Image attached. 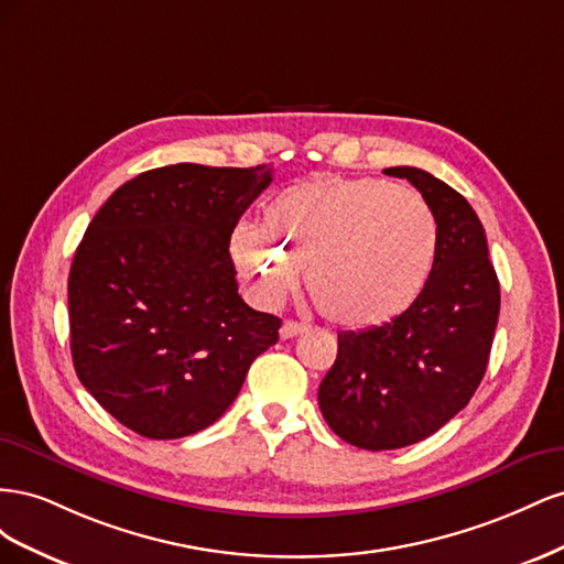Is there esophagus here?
I'll return each mask as SVG.
<instances>
[{
    "label": "esophagus",
    "mask_w": 564,
    "mask_h": 564,
    "mask_svg": "<svg viewBox=\"0 0 564 564\" xmlns=\"http://www.w3.org/2000/svg\"><path fill=\"white\" fill-rule=\"evenodd\" d=\"M303 329H305V327H303L301 322L284 319V322H282V327H280V336H282V338H294V336H299Z\"/></svg>",
    "instance_id": "esophagus-1"
}]
</instances>
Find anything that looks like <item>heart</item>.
<instances>
[{
	"label": "heart",
	"instance_id": "heart-1",
	"mask_svg": "<svg viewBox=\"0 0 564 564\" xmlns=\"http://www.w3.org/2000/svg\"><path fill=\"white\" fill-rule=\"evenodd\" d=\"M435 216L404 185L319 176L270 197L261 228L240 224L230 256L253 299L280 305L299 268L317 311L350 329L402 315L431 278Z\"/></svg>",
	"mask_w": 564,
	"mask_h": 564
}]
</instances>
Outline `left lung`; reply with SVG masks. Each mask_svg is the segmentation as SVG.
<instances>
[{
  "label": "left lung",
  "instance_id": "8db88e82",
  "mask_svg": "<svg viewBox=\"0 0 564 564\" xmlns=\"http://www.w3.org/2000/svg\"><path fill=\"white\" fill-rule=\"evenodd\" d=\"M406 178L437 224L431 278L409 308L365 332H340L338 355L317 400L329 429L369 452L400 449L440 431L480 386L501 292L487 237L468 199L416 166Z\"/></svg>",
  "mask_w": 564,
  "mask_h": 564
}]
</instances>
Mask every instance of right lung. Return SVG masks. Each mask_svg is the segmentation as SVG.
I'll use <instances>...</instances> for the list:
<instances>
[{"label":"right lung","instance_id":"add662e5","mask_svg":"<svg viewBox=\"0 0 564 564\" xmlns=\"http://www.w3.org/2000/svg\"><path fill=\"white\" fill-rule=\"evenodd\" d=\"M272 169L169 164L110 195L79 242L70 350L96 402L133 433L207 429L278 344L280 317L237 294L230 235Z\"/></svg>","mask_w":564,"mask_h":564}]
</instances>
